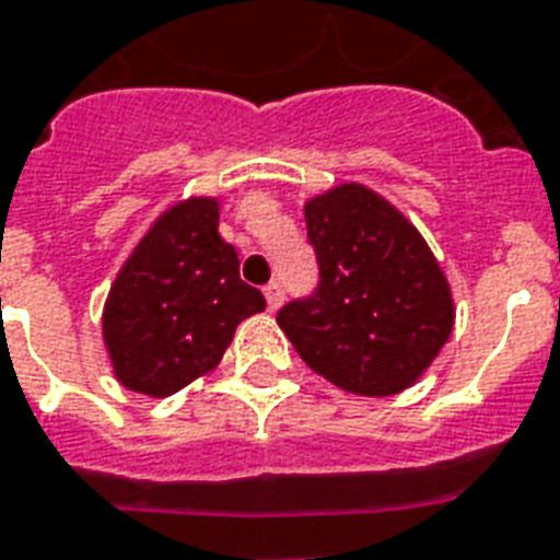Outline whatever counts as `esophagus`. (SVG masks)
I'll return each instance as SVG.
<instances>
[{"label":"esophagus","instance_id":"34e87169","mask_svg":"<svg viewBox=\"0 0 560 560\" xmlns=\"http://www.w3.org/2000/svg\"><path fill=\"white\" fill-rule=\"evenodd\" d=\"M262 292H266L268 310H277V306H280V303H283V298H285V289H283V283H280V280H271V283H268Z\"/></svg>","mask_w":560,"mask_h":560}]
</instances>
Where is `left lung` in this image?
Here are the masks:
<instances>
[{"label":"left lung","instance_id":"8db88e82","mask_svg":"<svg viewBox=\"0 0 560 560\" xmlns=\"http://www.w3.org/2000/svg\"><path fill=\"white\" fill-rule=\"evenodd\" d=\"M318 285L277 312L306 365L365 397L409 388L453 332V298L420 233L392 203L345 184L306 203Z\"/></svg>","mask_w":560,"mask_h":560}]
</instances>
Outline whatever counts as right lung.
Returning <instances> with one entry per match:
<instances>
[{
  "instance_id": "obj_1",
  "label": "right lung",
  "mask_w": 560,
  "mask_h": 560,
  "mask_svg": "<svg viewBox=\"0 0 560 560\" xmlns=\"http://www.w3.org/2000/svg\"><path fill=\"white\" fill-rule=\"evenodd\" d=\"M266 310L219 236V201L189 198L163 212L104 303V341L125 388L168 397L219 365L240 320Z\"/></svg>"
}]
</instances>
